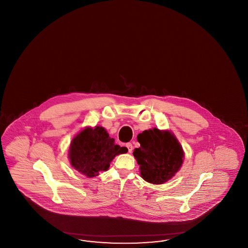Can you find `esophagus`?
Returning <instances> with one entry per match:
<instances>
[{"instance_id":"34e87169","label":"esophagus","mask_w":248,"mask_h":248,"mask_svg":"<svg viewBox=\"0 0 248 248\" xmlns=\"http://www.w3.org/2000/svg\"><path fill=\"white\" fill-rule=\"evenodd\" d=\"M126 147H127V149H128V153H132V151H133V145L131 144V143H127L126 144Z\"/></svg>"}]
</instances>
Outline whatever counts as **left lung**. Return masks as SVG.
Returning <instances> with one entry per match:
<instances>
[{"instance_id": "left-lung-1", "label": "left lung", "mask_w": 248, "mask_h": 248, "mask_svg": "<svg viewBox=\"0 0 248 248\" xmlns=\"http://www.w3.org/2000/svg\"><path fill=\"white\" fill-rule=\"evenodd\" d=\"M140 147L134 156L140 165L142 178L153 184H163L179 170L184 153L177 139L169 131L145 130L138 136Z\"/></svg>"}]
</instances>
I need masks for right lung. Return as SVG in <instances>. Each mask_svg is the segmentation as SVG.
<instances>
[{"label":"right lung","mask_w":248,"mask_h":248,"mask_svg":"<svg viewBox=\"0 0 248 248\" xmlns=\"http://www.w3.org/2000/svg\"><path fill=\"white\" fill-rule=\"evenodd\" d=\"M127 152V148L115 145L103 127L96 126L85 128L72 140L69 157L77 171L93 177L108 170L116 155Z\"/></svg>","instance_id":"right-lung-1"}]
</instances>
